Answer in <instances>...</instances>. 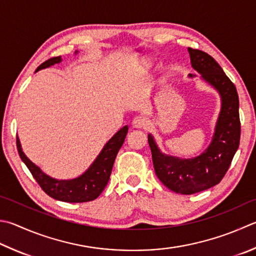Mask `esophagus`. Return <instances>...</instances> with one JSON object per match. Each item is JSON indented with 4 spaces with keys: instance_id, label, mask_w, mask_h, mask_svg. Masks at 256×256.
Instances as JSON below:
<instances>
[{
    "instance_id": "esophagus-1",
    "label": "esophagus",
    "mask_w": 256,
    "mask_h": 256,
    "mask_svg": "<svg viewBox=\"0 0 256 256\" xmlns=\"http://www.w3.org/2000/svg\"><path fill=\"white\" fill-rule=\"evenodd\" d=\"M147 124V120L144 117H136L132 120V127L137 128V129H142L144 128V126Z\"/></svg>"
}]
</instances>
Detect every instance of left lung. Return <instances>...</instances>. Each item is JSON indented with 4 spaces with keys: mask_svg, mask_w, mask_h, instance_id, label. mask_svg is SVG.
I'll return each instance as SVG.
<instances>
[{
    "mask_svg": "<svg viewBox=\"0 0 256 256\" xmlns=\"http://www.w3.org/2000/svg\"><path fill=\"white\" fill-rule=\"evenodd\" d=\"M188 53L192 69L220 97V112L212 142L200 155L180 158L162 152L152 134H148L157 177L170 190L182 195L195 194L218 185L228 170L240 137L238 94L234 84L206 52L188 48ZM188 76H194L190 74Z\"/></svg>",
    "mask_w": 256,
    "mask_h": 256,
    "instance_id": "left-lung-1",
    "label": "left lung"
}]
</instances>
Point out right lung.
I'll use <instances>...</instances> for the list:
<instances>
[{
	"label": "right lung",
	"mask_w": 256,
	"mask_h": 256,
	"mask_svg": "<svg viewBox=\"0 0 256 256\" xmlns=\"http://www.w3.org/2000/svg\"><path fill=\"white\" fill-rule=\"evenodd\" d=\"M74 53L76 54L78 51ZM61 61V56L51 58V59L43 62L41 66H38L36 72L60 64ZM127 132L128 126H124L118 130L106 142L99 155L89 166L88 170L81 174L80 176L72 178V180H56V178H53L46 175L44 172H42L41 168L36 166L34 162H32L23 152L18 137H16V147L22 162L26 164L32 176L38 182V184L48 195L51 196L52 198L66 202V203H84V202H90L97 198L104 190V187L107 186L116 156L122 146Z\"/></svg>",
	"instance_id": "add662e5"
}]
</instances>
